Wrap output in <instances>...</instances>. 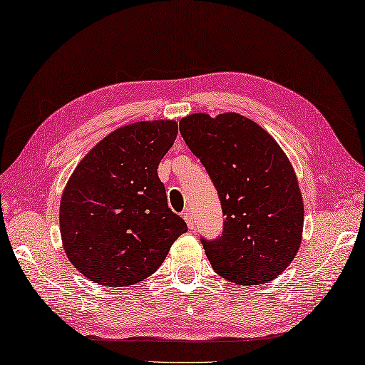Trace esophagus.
<instances>
[{
    "label": "esophagus",
    "instance_id": "1",
    "mask_svg": "<svg viewBox=\"0 0 365 365\" xmlns=\"http://www.w3.org/2000/svg\"><path fill=\"white\" fill-rule=\"evenodd\" d=\"M182 217H184L185 223H187L189 230H193V228H195V220H193V215H192L190 210H185V212L182 214Z\"/></svg>",
    "mask_w": 365,
    "mask_h": 365
}]
</instances>
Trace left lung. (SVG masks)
Returning <instances> with one entry per match:
<instances>
[{"mask_svg":"<svg viewBox=\"0 0 365 365\" xmlns=\"http://www.w3.org/2000/svg\"><path fill=\"white\" fill-rule=\"evenodd\" d=\"M180 131L222 201V236L201 237L214 270L240 286L277 278L294 261L304 220L284 151L264 128L234 112L192 114L180 121Z\"/></svg>","mask_w":365,"mask_h":365,"instance_id":"1","label":"left lung"}]
</instances>
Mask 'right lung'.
<instances>
[{
  "mask_svg": "<svg viewBox=\"0 0 365 365\" xmlns=\"http://www.w3.org/2000/svg\"><path fill=\"white\" fill-rule=\"evenodd\" d=\"M178 135L173 120L115 129L87 153L62 193V244L78 272L106 287L155 273L187 225L167 205L158 176Z\"/></svg>",
  "mask_w": 365,
  "mask_h": 365,
  "instance_id": "1",
  "label": "right lung"
}]
</instances>
